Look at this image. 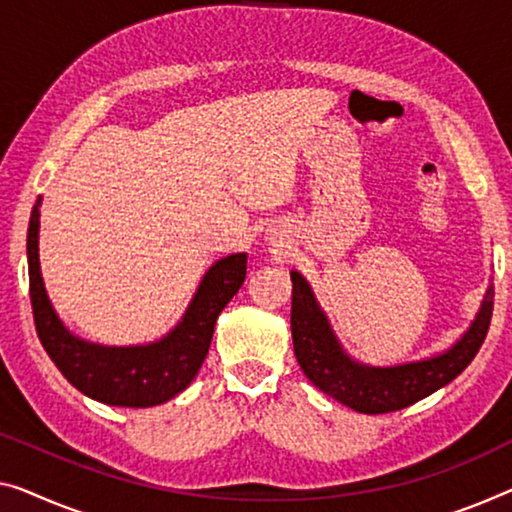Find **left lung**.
<instances>
[{
  "label": "left lung",
  "mask_w": 512,
  "mask_h": 512,
  "mask_svg": "<svg viewBox=\"0 0 512 512\" xmlns=\"http://www.w3.org/2000/svg\"><path fill=\"white\" fill-rule=\"evenodd\" d=\"M292 276V340L303 375L319 391L361 414H388L427 398L460 375L474 361L490 329L494 287L480 301L474 322L451 347L421 361L370 365L342 347L319 305L310 282L299 271Z\"/></svg>",
  "instance_id": "obj_1"
}]
</instances>
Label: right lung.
I'll return each instance as SVG.
<instances>
[{"label":"right lung","mask_w":512,"mask_h":512,"mask_svg":"<svg viewBox=\"0 0 512 512\" xmlns=\"http://www.w3.org/2000/svg\"><path fill=\"white\" fill-rule=\"evenodd\" d=\"M41 202L43 197H38L27 230L29 296L38 338L61 375L87 398L112 407H156L186 391L209 354L218 315L246 280L248 255L232 253L216 259L183 317L163 338L128 347L98 345L68 331L45 292L38 259Z\"/></svg>","instance_id":"1"}]
</instances>
